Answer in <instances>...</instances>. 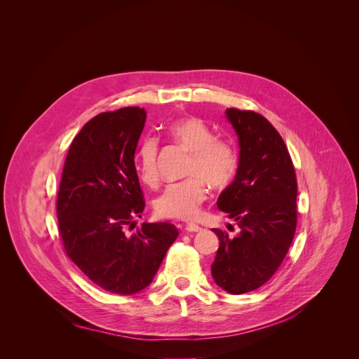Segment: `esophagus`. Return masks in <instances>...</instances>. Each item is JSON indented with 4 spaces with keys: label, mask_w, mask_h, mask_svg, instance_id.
I'll return each mask as SVG.
<instances>
[{
    "label": "esophagus",
    "mask_w": 359,
    "mask_h": 359,
    "mask_svg": "<svg viewBox=\"0 0 359 359\" xmlns=\"http://www.w3.org/2000/svg\"><path fill=\"white\" fill-rule=\"evenodd\" d=\"M187 233H196V231H200L201 227L197 226V224H187L186 229H184Z\"/></svg>",
    "instance_id": "1"
}]
</instances>
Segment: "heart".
<instances>
[{
    "instance_id": "heart-1",
    "label": "heart",
    "mask_w": 359,
    "mask_h": 359,
    "mask_svg": "<svg viewBox=\"0 0 359 359\" xmlns=\"http://www.w3.org/2000/svg\"><path fill=\"white\" fill-rule=\"evenodd\" d=\"M169 135L191 151L189 161V179L169 184L155 200V212L165 219L193 220L200 212L201 203L208 197L206 182L213 187H224L234 177L238 166L233 146L215 137L212 129L197 118L176 121L168 129ZM158 142L146 137L136 151V169L143 183L156 186Z\"/></svg>"
}]
</instances>
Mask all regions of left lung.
Returning a JSON list of instances; mask_svg holds the SVG:
<instances>
[{"instance_id":"8db88e82","label":"left lung","mask_w":359,"mask_h":359,"mask_svg":"<svg viewBox=\"0 0 359 359\" xmlns=\"http://www.w3.org/2000/svg\"><path fill=\"white\" fill-rule=\"evenodd\" d=\"M226 118L238 136L240 155L236 177L220 193L217 208L240 231L229 237L213 229L220 245L212 276L224 291L244 294L273 277L292 243L297 179L283 137L264 116L230 108Z\"/></svg>"}]
</instances>
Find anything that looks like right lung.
Instances as JSON below:
<instances>
[{
  "mask_svg": "<svg viewBox=\"0 0 359 359\" xmlns=\"http://www.w3.org/2000/svg\"><path fill=\"white\" fill-rule=\"evenodd\" d=\"M146 111L128 107L99 114L71 143L57 215L68 257L97 287L119 295L146 288L179 231L170 223H143L125 234L144 209L135 150Z\"/></svg>",
  "mask_w": 359,
  "mask_h": 359,
  "instance_id": "right-lung-1",
  "label": "right lung"
}]
</instances>
